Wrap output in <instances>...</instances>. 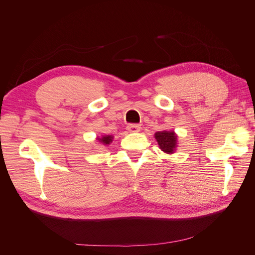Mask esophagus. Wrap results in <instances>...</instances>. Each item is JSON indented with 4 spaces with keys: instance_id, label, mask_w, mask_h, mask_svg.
<instances>
[{
    "instance_id": "esophagus-1",
    "label": "esophagus",
    "mask_w": 255,
    "mask_h": 255,
    "mask_svg": "<svg viewBox=\"0 0 255 255\" xmlns=\"http://www.w3.org/2000/svg\"><path fill=\"white\" fill-rule=\"evenodd\" d=\"M127 129L128 130L129 133H136V132H139V130H140V126L135 125V123H129V125L127 127Z\"/></svg>"
}]
</instances>
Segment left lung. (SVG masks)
I'll list each match as a JSON object with an SVG mask.
<instances>
[{"mask_svg": "<svg viewBox=\"0 0 255 255\" xmlns=\"http://www.w3.org/2000/svg\"><path fill=\"white\" fill-rule=\"evenodd\" d=\"M155 139L158 142L159 148L164 152L172 153L174 151L176 145V136L174 132H168V130L157 132L155 134Z\"/></svg>", "mask_w": 255, "mask_h": 255, "instance_id": "8db88e82", "label": "left lung"}]
</instances>
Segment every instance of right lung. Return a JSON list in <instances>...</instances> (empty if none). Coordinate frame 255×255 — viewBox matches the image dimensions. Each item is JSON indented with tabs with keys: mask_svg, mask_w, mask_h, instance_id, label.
I'll return each mask as SVG.
<instances>
[{
	"mask_svg": "<svg viewBox=\"0 0 255 255\" xmlns=\"http://www.w3.org/2000/svg\"><path fill=\"white\" fill-rule=\"evenodd\" d=\"M112 139H113V137L112 136H104V137H102L101 139H99L98 140H100L101 142H103V143H105V144H109L110 142H112Z\"/></svg>",
	"mask_w": 255,
	"mask_h": 255,
	"instance_id": "add662e5",
	"label": "right lung"
}]
</instances>
